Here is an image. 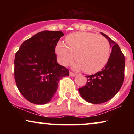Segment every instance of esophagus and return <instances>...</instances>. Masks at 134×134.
<instances>
[{"label": "esophagus", "mask_w": 134, "mask_h": 134, "mask_svg": "<svg viewBox=\"0 0 134 134\" xmlns=\"http://www.w3.org/2000/svg\"><path fill=\"white\" fill-rule=\"evenodd\" d=\"M69 74H70V76L74 77V76H76V74H75V73H74V72H70H70H69Z\"/></svg>", "instance_id": "esophagus-1"}]
</instances>
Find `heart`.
<instances>
[{"label": "heart", "instance_id": "b5f03b06", "mask_svg": "<svg viewBox=\"0 0 134 134\" xmlns=\"http://www.w3.org/2000/svg\"><path fill=\"white\" fill-rule=\"evenodd\" d=\"M66 44L58 42L56 53L62 65H65L74 57V67L84 69L87 74L99 72L107 65L110 53L108 40L101 35L90 32H76L65 38Z\"/></svg>", "mask_w": 134, "mask_h": 134}]
</instances>
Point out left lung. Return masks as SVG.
Returning a JSON list of instances; mask_svg holds the SVG:
<instances>
[{
	"instance_id": "1",
	"label": "left lung",
	"mask_w": 134,
	"mask_h": 134,
	"mask_svg": "<svg viewBox=\"0 0 134 134\" xmlns=\"http://www.w3.org/2000/svg\"><path fill=\"white\" fill-rule=\"evenodd\" d=\"M112 50L107 65L94 74L87 76V83L79 88L82 98L87 102L99 104L111 99L120 90L124 79L125 57L119 46L105 34Z\"/></svg>"
}]
</instances>
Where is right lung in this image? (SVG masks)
Listing matches in <instances>:
<instances>
[{
    "label": "right lung",
    "mask_w": 134,
    "mask_h": 134,
    "mask_svg": "<svg viewBox=\"0 0 134 134\" xmlns=\"http://www.w3.org/2000/svg\"><path fill=\"white\" fill-rule=\"evenodd\" d=\"M64 33L43 31L23 43L14 59L17 87L27 101L36 104L50 102L58 83L69 76L67 68L58 64L55 47Z\"/></svg>",
    "instance_id": "obj_1"
}]
</instances>
